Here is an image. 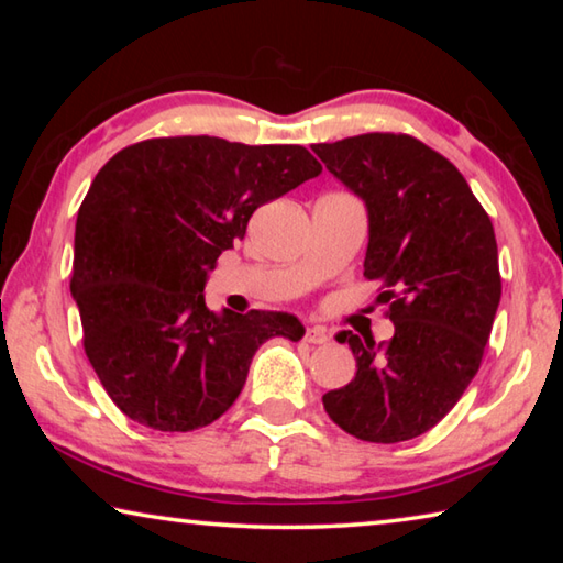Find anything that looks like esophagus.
I'll return each instance as SVG.
<instances>
[{"mask_svg": "<svg viewBox=\"0 0 563 563\" xmlns=\"http://www.w3.org/2000/svg\"><path fill=\"white\" fill-rule=\"evenodd\" d=\"M305 340L310 342V345H325L328 342V330L320 328V325H312L305 330Z\"/></svg>", "mask_w": 563, "mask_h": 563, "instance_id": "1", "label": "esophagus"}]
</instances>
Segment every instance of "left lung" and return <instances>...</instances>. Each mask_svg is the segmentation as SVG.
<instances>
[{
	"label": "left lung",
	"instance_id": "8db88e82",
	"mask_svg": "<svg viewBox=\"0 0 563 563\" xmlns=\"http://www.w3.org/2000/svg\"><path fill=\"white\" fill-rule=\"evenodd\" d=\"M312 151L365 201V278L393 320L387 342H347L357 373L322 395L340 430L395 444L460 402L482 365L501 298L494 225L452 161L409 133H360Z\"/></svg>",
	"mask_w": 563,
	"mask_h": 563
}]
</instances>
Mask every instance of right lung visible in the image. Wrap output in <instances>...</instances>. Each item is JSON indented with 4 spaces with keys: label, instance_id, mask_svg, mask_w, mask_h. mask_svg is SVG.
I'll return each mask as SVG.
<instances>
[{
    "label": "right lung",
    "instance_id": "obj_1",
    "mask_svg": "<svg viewBox=\"0 0 563 563\" xmlns=\"http://www.w3.org/2000/svg\"><path fill=\"white\" fill-rule=\"evenodd\" d=\"M320 174L302 146L216 136L146 139L107 161L76 216L71 295L84 352L129 419L161 432L211 424L265 340L302 338L288 312L216 316L203 285L255 208Z\"/></svg>",
    "mask_w": 563,
    "mask_h": 563
}]
</instances>
